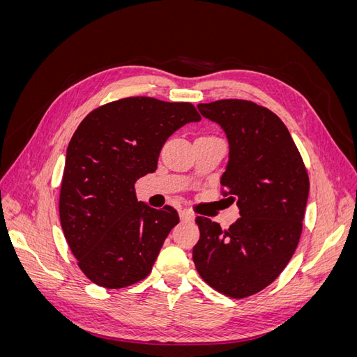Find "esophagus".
<instances>
[{
  "label": "esophagus",
  "mask_w": 357,
  "mask_h": 357,
  "mask_svg": "<svg viewBox=\"0 0 357 357\" xmlns=\"http://www.w3.org/2000/svg\"><path fill=\"white\" fill-rule=\"evenodd\" d=\"M178 214H180V219L181 220H192L193 219V214L189 210H186V208L178 210Z\"/></svg>",
  "instance_id": "34e87169"
}]
</instances>
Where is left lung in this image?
Wrapping results in <instances>:
<instances>
[{
  "mask_svg": "<svg viewBox=\"0 0 357 357\" xmlns=\"http://www.w3.org/2000/svg\"><path fill=\"white\" fill-rule=\"evenodd\" d=\"M198 110L228 138L222 195L236 204L241 218L222 229L198 215L192 257L205 283L241 299L271 284L294 256L310 180L286 125L271 110L245 100L199 104Z\"/></svg>",
  "mask_w": 357,
  "mask_h": 357,
  "instance_id": "8db88e82",
  "label": "left lung"
}]
</instances>
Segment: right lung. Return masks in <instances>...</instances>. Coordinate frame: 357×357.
Listing matches in <instances>:
<instances>
[{"mask_svg":"<svg viewBox=\"0 0 357 357\" xmlns=\"http://www.w3.org/2000/svg\"><path fill=\"white\" fill-rule=\"evenodd\" d=\"M201 116L190 102L129 96L86 116L67 149L59 218L77 265L95 284L131 286L146 278L177 211L137 201L135 181L158 167L168 137Z\"/></svg>","mask_w":357,"mask_h":357,"instance_id":"right-lung-1","label":"right lung"}]
</instances>
